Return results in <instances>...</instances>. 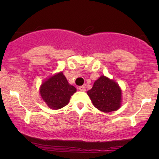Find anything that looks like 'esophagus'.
Instances as JSON below:
<instances>
[{"instance_id": "1", "label": "esophagus", "mask_w": 159, "mask_h": 159, "mask_svg": "<svg viewBox=\"0 0 159 159\" xmlns=\"http://www.w3.org/2000/svg\"><path fill=\"white\" fill-rule=\"evenodd\" d=\"M78 90L80 91H86V87L84 86H80V87H78Z\"/></svg>"}]
</instances>
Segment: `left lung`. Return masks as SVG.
<instances>
[{
  "label": "left lung",
  "instance_id": "obj_1",
  "mask_svg": "<svg viewBox=\"0 0 159 159\" xmlns=\"http://www.w3.org/2000/svg\"><path fill=\"white\" fill-rule=\"evenodd\" d=\"M87 94L94 106L102 112L116 111L120 107L122 93L119 85L104 75L95 81Z\"/></svg>",
  "mask_w": 159,
  "mask_h": 159
}]
</instances>
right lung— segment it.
Masks as SVG:
<instances>
[{"label": "right lung", "mask_w": 159, "mask_h": 159, "mask_svg": "<svg viewBox=\"0 0 159 159\" xmlns=\"http://www.w3.org/2000/svg\"><path fill=\"white\" fill-rule=\"evenodd\" d=\"M39 91L43 99L50 108L60 109L69 103L76 88L69 84L63 72H60L43 82Z\"/></svg>", "instance_id": "obj_1"}]
</instances>
